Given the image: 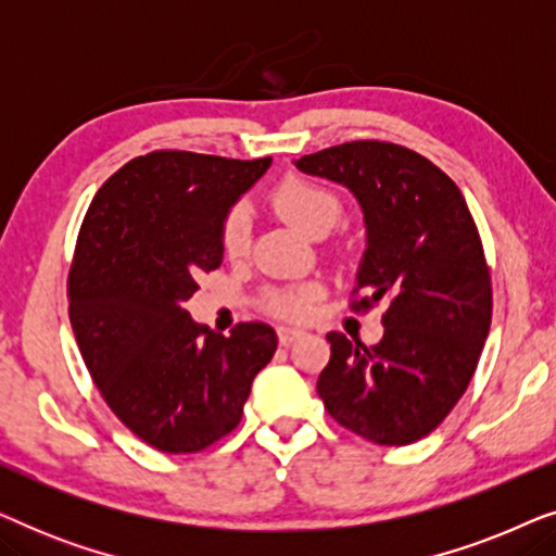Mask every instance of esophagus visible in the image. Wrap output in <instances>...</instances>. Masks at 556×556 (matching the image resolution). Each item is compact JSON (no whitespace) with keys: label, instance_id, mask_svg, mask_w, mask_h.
Listing matches in <instances>:
<instances>
[{"label":"esophagus","instance_id":"34e87169","mask_svg":"<svg viewBox=\"0 0 556 556\" xmlns=\"http://www.w3.org/2000/svg\"><path fill=\"white\" fill-rule=\"evenodd\" d=\"M303 337V331L301 329H293V326H278V341L283 346H288V344H293L295 339H301Z\"/></svg>","mask_w":556,"mask_h":556}]
</instances>
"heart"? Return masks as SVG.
I'll use <instances>...</instances> for the list:
<instances>
[{
  "instance_id": "b5f03b06",
  "label": "heart",
  "mask_w": 556,
  "mask_h": 556,
  "mask_svg": "<svg viewBox=\"0 0 556 556\" xmlns=\"http://www.w3.org/2000/svg\"><path fill=\"white\" fill-rule=\"evenodd\" d=\"M270 204L280 217L299 227L311 238H324L341 217V197L321 181L301 174H288L270 189ZM219 248L230 261H242L253 245V215L245 202H235L219 219ZM318 291L314 286L270 288L263 293V306L280 318H306L314 308Z\"/></svg>"
}]
</instances>
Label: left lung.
<instances>
[{
  "label": "left lung",
  "mask_w": 556,
  "mask_h": 556,
  "mask_svg": "<svg viewBox=\"0 0 556 556\" xmlns=\"http://www.w3.org/2000/svg\"><path fill=\"white\" fill-rule=\"evenodd\" d=\"M295 166L356 194L367 253L349 306H387L375 346L326 333L331 359L318 397L341 428L371 443H415L468 390L491 329V268L476 219L458 185L400 143L346 141Z\"/></svg>",
  "instance_id": "obj_1"
}]
</instances>
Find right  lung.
<instances>
[{
	"label": "right lung",
	"instance_id": "obj_1",
	"mask_svg": "<svg viewBox=\"0 0 556 556\" xmlns=\"http://www.w3.org/2000/svg\"><path fill=\"white\" fill-rule=\"evenodd\" d=\"M268 166L159 149L105 179L83 217L67 273L75 341L105 405L162 453H200L238 428L276 354L268 324L223 337L185 308L197 278L223 263L225 210Z\"/></svg>",
	"mask_w": 556,
	"mask_h": 556
}]
</instances>
